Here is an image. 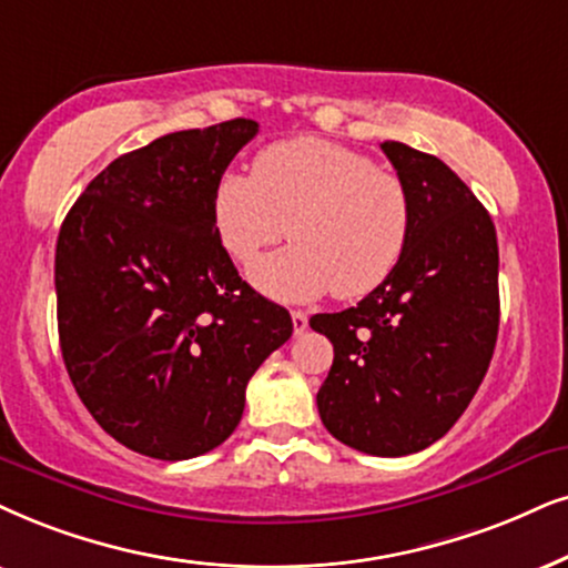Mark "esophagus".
<instances>
[{
    "instance_id": "obj_1",
    "label": "esophagus",
    "mask_w": 568,
    "mask_h": 568,
    "mask_svg": "<svg viewBox=\"0 0 568 568\" xmlns=\"http://www.w3.org/2000/svg\"><path fill=\"white\" fill-rule=\"evenodd\" d=\"M291 320H293V333L296 335H304L306 333V327H308V317L304 312H291Z\"/></svg>"
}]
</instances>
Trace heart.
<instances>
[{"label": "heart", "instance_id": "b5f03b06", "mask_svg": "<svg viewBox=\"0 0 568 568\" xmlns=\"http://www.w3.org/2000/svg\"><path fill=\"white\" fill-rule=\"evenodd\" d=\"M220 243L264 296L304 304L333 291L362 298L398 267L412 210L404 183L343 143L298 135L262 149L254 172H222L212 193Z\"/></svg>", "mask_w": 568, "mask_h": 568}]
</instances>
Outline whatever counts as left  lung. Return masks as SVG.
I'll list each match as a JSON object with an SVG mask.
<instances>
[{"mask_svg":"<svg viewBox=\"0 0 568 568\" xmlns=\"http://www.w3.org/2000/svg\"><path fill=\"white\" fill-rule=\"evenodd\" d=\"M383 152L412 210L398 267L356 306L308 320L335 358L317 393L327 433L369 456H408L475 398L498 337V239L448 164L398 141Z\"/></svg>","mask_w":568,"mask_h":568,"instance_id":"left-lung-1","label":"left lung"}]
</instances>
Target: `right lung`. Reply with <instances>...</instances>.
<instances>
[{"label":"right lung","instance_id":"obj_1","mask_svg":"<svg viewBox=\"0 0 568 568\" xmlns=\"http://www.w3.org/2000/svg\"><path fill=\"white\" fill-rule=\"evenodd\" d=\"M260 123L178 131L118 156L68 212L57 327L75 393L135 454L183 462L239 427L251 375L293 333L222 248L220 175Z\"/></svg>","mask_w":568,"mask_h":568}]
</instances>
